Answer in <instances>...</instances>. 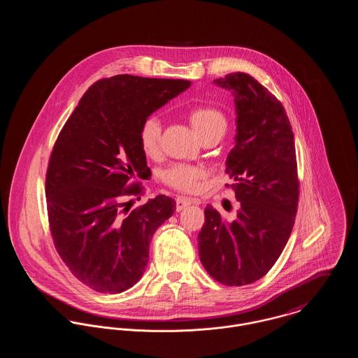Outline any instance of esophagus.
<instances>
[{"label":"esophagus","instance_id":"34e87169","mask_svg":"<svg viewBox=\"0 0 358 358\" xmlns=\"http://www.w3.org/2000/svg\"><path fill=\"white\" fill-rule=\"evenodd\" d=\"M192 204H200V201L196 199H190V197H178L176 199V209L178 210H182L186 206Z\"/></svg>","mask_w":358,"mask_h":358}]
</instances>
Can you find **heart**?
Returning a JSON list of instances; mask_svg holds the SVG:
<instances>
[{"instance_id": "heart-1", "label": "heart", "mask_w": 358, "mask_h": 358, "mask_svg": "<svg viewBox=\"0 0 358 358\" xmlns=\"http://www.w3.org/2000/svg\"><path fill=\"white\" fill-rule=\"evenodd\" d=\"M187 118L200 136L204 139L209 135L224 134L227 128V120L224 114L213 106H194L189 110ZM139 142L143 153L148 157H157L161 146V124L158 118H148L139 131ZM204 176V171L199 166L189 164H173L161 173V179L183 192H193L197 187L199 180Z\"/></svg>"}]
</instances>
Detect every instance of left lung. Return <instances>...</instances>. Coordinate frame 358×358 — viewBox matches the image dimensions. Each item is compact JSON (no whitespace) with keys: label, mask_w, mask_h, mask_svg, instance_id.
Segmentation results:
<instances>
[{"label":"left lung","mask_w":358,"mask_h":358,"mask_svg":"<svg viewBox=\"0 0 358 358\" xmlns=\"http://www.w3.org/2000/svg\"><path fill=\"white\" fill-rule=\"evenodd\" d=\"M213 83L234 96L237 128L226 173L240 208L226 220L206 205L199 254L212 278L241 287L273 267L291 236L299 200L295 141L285 108L254 77L231 73Z\"/></svg>","instance_id":"obj_1"}]
</instances>
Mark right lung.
Listing matches in <instances>:
<instances>
[{"label": "right lung", "mask_w": 358, "mask_h": 358, "mask_svg": "<svg viewBox=\"0 0 358 358\" xmlns=\"http://www.w3.org/2000/svg\"><path fill=\"white\" fill-rule=\"evenodd\" d=\"M190 84L129 74L103 78L57 136L45 180L53 244L74 277L98 292L120 294L141 280L155 230L176 209L164 194L131 212L122 199L139 196L142 187L131 180L150 172L139 142L142 124Z\"/></svg>", "instance_id": "1"}]
</instances>
